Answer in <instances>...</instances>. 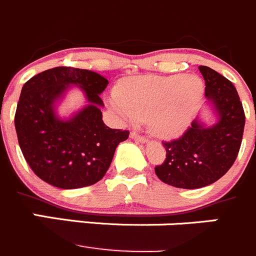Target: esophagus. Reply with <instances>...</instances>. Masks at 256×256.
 Wrapping results in <instances>:
<instances>
[{
  "mask_svg": "<svg viewBox=\"0 0 256 256\" xmlns=\"http://www.w3.org/2000/svg\"><path fill=\"white\" fill-rule=\"evenodd\" d=\"M130 138H134V140H138V141H140V142H146V138H144V136H141V135H138V132H135V131H132V132L130 134Z\"/></svg>",
  "mask_w": 256,
  "mask_h": 256,
  "instance_id": "34e87169",
  "label": "esophagus"
}]
</instances>
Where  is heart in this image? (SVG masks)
I'll return each mask as SVG.
<instances>
[{
    "mask_svg": "<svg viewBox=\"0 0 256 256\" xmlns=\"http://www.w3.org/2000/svg\"><path fill=\"white\" fill-rule=\"evenodd\" d=\"M202 96L204 84L196 76H142L126 80L108 102L124 120L148 121L154 135L171 138L188 128Z\"/></svg>",
    "mask_w": 256,
    "mask_h": 256,
    "instance_id": "heart-1",
    "label": "heart"
}]
</instances>
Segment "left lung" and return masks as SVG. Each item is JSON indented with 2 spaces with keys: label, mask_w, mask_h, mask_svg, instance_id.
I'll return each mask as SVG.
<instances>
[{
  "label": "left lung",
  "mask_w": 256,
  "mask_h": 256,
  "mask_svg": "<svg viewBox=\"0 0 256 256\" xmlns=\"http://www.w3.org/2000/svg\"><path fill=\"white\" fill-rule=\"evenodd\" d=\"M205 96L218 115L206 126L199 120L178 138L164 141L166 158L155 168L158 178L180 188H200L219 180L236 160L245 126V114L235 86L208 66H200Z\"/></svg>",
  "instance_id": "8db88e82"
}]
</instances>
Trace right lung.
Returning a JSON list of instances; mask_svg holds the SVG:
<instances>
[{
    "label": "right lung",
    "mask_w": 256,
    "mask_h": 256,
    "mask_svg": "<svg viewBox=\"0 0 256 256\" xmlns=\"http://www.w3.org/2000/svg\"><path fill=\"white\" fill-rule=\"evenodd\" d=\"M108 81L94 71L54 68L24 85L14 115L20 148L41 180L60 188H80L100 181L128 130L102 121L100 95ZM71 84L81 87L89 105L68 120L56 115V102Z\"/></svg>",
    "instance_id": "right-lung-1"
}]
</instances>
